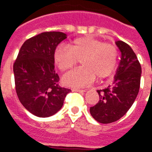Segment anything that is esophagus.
Here are the masks:
<instances>
[{
	"label": "esophagus",
	"mask_w": 152,
	"mask_h": 152,
	"mask_svg": "<svg viewBox=\"0 0 152 152\" xmlns=\"http://www.w3.org/2000/svg\"><path fill=\"white\" fill-rule=\"evenodd\" d=\"M72 90L74 91V92H79V93H84L86 91V89H73Z\"/></svg>",
	"instance_id": "esophagus-1"
}]
</instances>
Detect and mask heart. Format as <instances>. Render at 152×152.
<instances>
[{
  "mask_svg": "<svg viewBox=\"0 0 152 152\" xmlns=\"http://www.w3.org/2000/svg\"><path fill=\"white\" fill-rule=\"evenodd\" d=\"M116 47L96 38L75 39L69 47L58 45L54 50L53 59L61 72L76 66L80 60V67L73 70L63 77L65 85L72 87L88 86L95 80L107 77L116 65Z\"/></svg>",
  "mask_w": 152,
  "mask_h": 152,
  "instance_id": "heart-1",
  "label": "heart"
}]
</instances>
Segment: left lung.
I'll use <instances>...</instances> for the list:
<instances>
[{
  "label": "left lung",
  "mask_w": 152,
  "mask_h": 152,
  "mask_svg": "<svg viewBox=\"0 0 152 152\" xmlns=\"http://www.w3.org/2000/svg\"><path fill=\"white\" fill-rule=\"evenodd\" d=\"M121 59L114 81L97 92L99 102L89 109L90 114L102 124H109L121 119L130 108L140 88L142 67L136 54L128 44L116 41Z\"/></svg>",
  "instance_id": "8db88e82"
}]
</instances>
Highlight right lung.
<instances>
[{
	"label": "right lung",
	"instance_id": "add662e5",
	"mask_svg": "<svg viewBox=\"0 0 152 152\" xmlns=\"http://www.w3.org/2000/svg\"><path fill=\"white\" fill-rule=\"evenodd\" d=\"M66 38L61 31H45L29 38L14 63L18 99L28 112L39 117L58 112L72 91L59 86V76L54 71V50Z\"/></svg>",
	"mask_w": 152,
	"mask_h": 152
}]
</instances>
